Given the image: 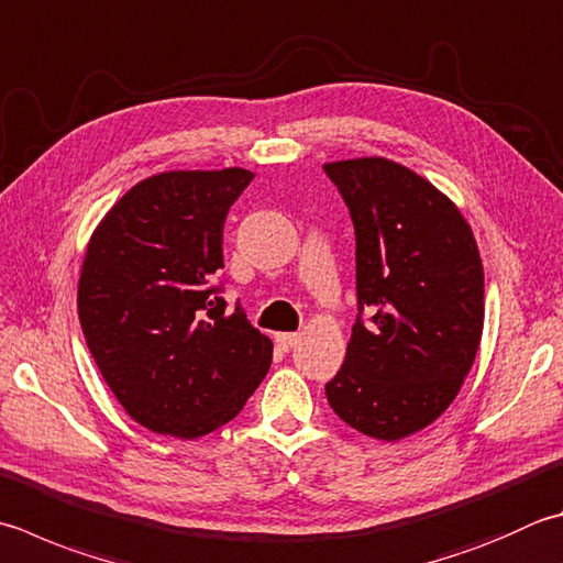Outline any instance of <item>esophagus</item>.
Here are the masks:
<instances>
[{
	"mask_svg": "<svg viewBox=\"0 0 563 563\" xmlns=\"http://www.w3.org/2000/svg\"><path fill=\"white\" fill-rule=\"evenodd\" d=\"M275 341H278L283 349H292L297 341H300V334H297V332H283V334L275 336Z\"/></svg>",
	"mask_w": 563,
	"mask_h": 563,
	"instance_id": "1",
	"label": "esophagus"
}]
</instances>
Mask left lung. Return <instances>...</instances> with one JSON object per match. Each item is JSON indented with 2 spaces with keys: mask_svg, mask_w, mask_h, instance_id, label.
Segmentation results:
<instances>
[{
  "mask_svg": "<svg viewBox=\"0 0 563 563\" xmlns=\"http://www.w3.org/2000/svg\"><path fill=\"white\" fill-rule=\"evenodd\" d=\"M324 170L354 222L358 297L327 400L356 432L398 442L454 402L476 361L486 314L478 244L459 207L400 163L368 156Z\"/></svg>",
  "mask_w": 563,
  "mask_h": 563,
  "instance_id": "8db88e82",
  "label": "left lung"
}]
</instances>
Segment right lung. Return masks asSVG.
Returning a JSON list of instances; mask_svg holds the SVG:
<instances>
[{"label":"right lung","instance_id":"right-lung-1","mask_svg":"<svg viewBox=\"0 0 563 563\" xmlns=\"http://www.w3.org/2000/svg\"><path fill=\"white\" fill-rule=\"evenodd\" d=\"M253 173L168 170L136 183L92 231L77 314L99 373L131 420L197 439L241 412L273 341L214 285L229 207Z\"/></svg>","mask_w":563,"mask_h":563}]
</instances>
